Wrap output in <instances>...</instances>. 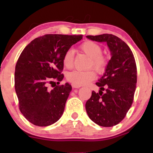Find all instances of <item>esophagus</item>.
Listing matches in <instances>:
<instances>
[{
  "mask_svg": "<svg viewBox=\"0 0 153 153\" xmlns=\"http://www.w3.org/2000/svg\"><path fill=\"white\" fill-rule=\"evenodd\" d=\"M72 88H80L81 86L80 85H76V84H72Z\"/></svg>",
  "mask_w": 153,
  "mask_h": 153,
  "instance_id": "34e87169",
  "label": "esophagus"
}]
</instances>
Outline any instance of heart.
<instances>
[{
	"mask_svg": "<svg viewBox=\"0 0 153 153\" xmlns=\"http://www.w3.org/2000/svg\"><path fill=\"white\" fill-rule=\"evenodd\" d=\"M81 51L90 57L88 68L93 67L97 72L102 73L106 70L108 65V58L102 53V48L100 45L93 41H85L79 47ZM74 62V52L72 49H68L62 56V63L67 68H72ZM96 73L93 70L86 71L74 70L67 75L68 80L73 84L83 85L95 79Z\"/></svg>",
	"mask_w": 153,
	"mask_h": 153,
	"instance_id": "obj_1",
	"label": "heart"
}]
</instances>
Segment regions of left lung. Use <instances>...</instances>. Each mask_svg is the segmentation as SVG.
Returning a JSON list of instances; mask_svg holds the SVG:
<instances>
[{
  "mask_svg": "<svg viewBox=\"0 0 153 153\" xmlns=\"http://www.w3.org/2000/svg\"><path fill=\"white\" fill-rule=\"evenodd\" d=\"M91 40L106 42L111 58L104 74L96 85L99 93L92 92L85 103L89 118L102 127H113L121 122L132 104L137 81V65L129 46L116 35H87Z\"/></svg>",
  "mask_w": 153,
  "mask_h": 153,
  "instance_id": "8db88e82",
  "label": "left lung"
}]
</instances>
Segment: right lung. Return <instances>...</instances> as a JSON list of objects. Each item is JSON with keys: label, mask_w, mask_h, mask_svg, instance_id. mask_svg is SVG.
Returning a JSON list of instances; mask_svg holds the SVG:
<instances>
[{"label": "right lung", "mask_w": 153, "mask_h": 153, "mask_svg": "<svg viewBox=\"0 0 153 153\" xmlns=\"http://www.w3.org/2000/svg\"><path fill=\"white\" fill-rule=\"evenodd\" d=\"M82 37L45 35L31 41L21 53L15 67L14 87L20 111L32 124L49 126L62 116L72 86L66 83L49 91L47 85L62 80V56Z\"/></svg>", "instance_id": "obj_1"}]
</instances>
